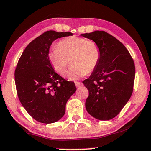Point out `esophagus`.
I'll return each instance as SVG.
<instances>
[{"instance_id":"1","label":"esophagus","mask_w":151,"mask_h":151,"mask_svg":"<svg viewBox=\"0 0 151 151\" xmlns=\"http://www.w3.org/2000/svg\"><path fill=\"white\" fill-rule=\"evenodd\" d=\"M75 85H76V87L78 88V87H81V86H83V83H80V82H76V83H75Z\"/></svg>"}]
</instances>
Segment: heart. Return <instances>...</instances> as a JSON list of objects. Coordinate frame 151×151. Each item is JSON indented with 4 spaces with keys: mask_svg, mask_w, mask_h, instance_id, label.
I'll return each mask as SVG.
<instances>
[{
    "mask_svg": "<svg viewBox=\"0 0 151 151\" xmlns=\"http://www.w3.org/2000/svg\"><path fill=\"white\" fill-rule=\"evenodd\" d=\"M52 46L48 52V60L52 68L61 76H65L71 58L73 65L68 71L67 78L75 81L95 69L101 58V49L93 40L85 38L68 37L64 38Z\"/></svg>",
    "mask_w": 151,
    "mask_h": 151,
    "instance_id": "1",
    "label": "heart"
}]
</instances>
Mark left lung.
I'll list each match as a JSON object with an SVG mask.
<instances>
[{
    "label": "left lung",
    "instance_id": "obj_1",
    "mask_svg": "<svg viewBox=\"0 0 151 151\" xmlns=\"http://www.w3.org/2000/svg\"><path fill=\"white\" fill-rule=\"evenodd\" d=\"M101 49L96 68L83 83L89 91L86 109L100 121L113 119L131 98L135 76L134 61L122 43L109 33L95 30L81 34Z\"/></svg>",
    "mask_w": 151,
    "mask_h": 151
}]
</instances>
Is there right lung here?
Wrapping results in <instances>:
<instances>
[{"label":"right lung","instance_id":"add662e5","mask_svg":"<svg viewBox=\"0 0 151 151\" xmlns=\"http://www.w3.org/2000/svg\"><path fill=\"white\" fill-rule=\"evenodd\" d=\"M73 35L70 32H45L28 45L18 62L14 79L20 102L42 123L59 121L65 113L66 102L76 90L73 82L66 81L55 72L48 58L54 40Z\"/></svg>","mask_w":151,"mask_h":151}]
</instances>
